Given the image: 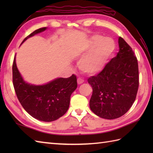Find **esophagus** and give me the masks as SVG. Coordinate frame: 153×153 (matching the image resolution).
<instances>
[{
    "instance_id": "esophagus-1",
    "label": "esophagus",
    "mask_w": 153,
    "mask_h": 153,
    "mask_svg": "<svg viewBox=\"0 0 153 153\" xmlns=\"http://www.w3.org/2000/svg\"><path fill=\"white\" fill-rule=\"evenodd\" d=\"M84 82V80L82 78V77H78V78H77V83L78 84H82V83H83Z\"/></svg>"
}]
</instances>
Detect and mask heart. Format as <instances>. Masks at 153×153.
<instances>
[{"mask_svg":"<svg viewBox=\"0 0 153 153\" xmlns=\"http://www.w3.org/2000/svg\"><path fill=\"white\" fill-rule=\"evenodd\" d=\"M93 49L80 61L79 68L87 74H95L101 70L115 48L111 38L94 35L89 41L88 48Z\"/></svg>","mask_w":153,"mask_h":153,"instance_id":"1","label":"heart"}]
</instances>
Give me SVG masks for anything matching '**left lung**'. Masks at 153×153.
I'll return each instance as SVG.
<instances>
[{"instance_id": "1", "label": "left lung", "mask_w": 153, "mask_h": 153, "mask_svg": "<svg viewBox=\"0 0 153 153\" xmlns=\"http://www.w3.org/2000/svg\"><path fill=\"white\" fill-rule=\"evenodd\" d=\"M120 51L97 76L87 82L92 87L90 108L100 118H120L131 108L139 87L137 59L131 47L121 37Z\"/></svg>"}]
</instances>
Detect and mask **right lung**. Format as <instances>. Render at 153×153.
Masks as SVG:
<instances>
[{
  "label": "right lung",
  "instance_id": "obj_1",
  "mask_svg": "<svg viewBox=\"0 0 153 153\" xmlns=\"http://www.w3.org/2000/svg\"><path fill=\"white\" fill-rule=\"evenodd\" d=\"M42 27L25 37L24 42L45 31ZM12 80L19 102L29 114L43 122L54 121L62 116L69 108L70 96L77 87L76 76L55 79L43 85H31L24 82L16 66V57L12 64Z\"/></svg>",
  "mask_w": 153,
  "mask_h": 153
}]
</instances>
